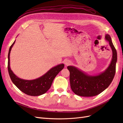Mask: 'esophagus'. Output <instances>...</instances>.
<instances>
[{
  "mask_svg": "<svg viewBox=\"0 0 123 123\" xmlns=\"http://www.w3.org/2000/svg\"><path fill=\"white\" fill-rule=\"evenodd\" d=\"M71 63V61H70L69 60H66L65 62V64L66 66H68L70 65Z\"/></svg>",
  "mask_w": 123,
  "mask_h": 123,
  "instance_id": "obj_1",
  "label": "esophagus"
}]
</instances>
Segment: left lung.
I'll return each mask as SVG.
<instances>
[{
  "instance_id": "1",
  "label": "left lung",
  "mask_w": 123,
  "mask_h": 123,
  "mask_svg": "<svg viewBox=\"0 0 123 123\" xmlns=\"http://www.w3.org/2000/svg\"><path fill=\"white\" fill-rule=\"evenodd\" d=\"M112 49V60L104 72L96 75H90L75 67L69 66L70 86L75 94L84 97H91L99 94L108 87L115 73L117 62V50L109 34L105 35Z\"/></svg>"
}]
</instances>
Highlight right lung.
<instances>
[{
  "mask_svg": "<svg viewBox=\"0 0 123 123\" xmlns=\"http://www.w3.org/2000/svg\"><path fill=\"white\" fill-rule=\"evenodd\" d=\"M15 43V40L11 46L8 53V71L10 77L13 84L24 92L31 96L42 95L49 90L54 78L64 68V64H62L55 66L40 77L33 80H25L19 78L15 74L10 68V55L11 49Z\"/></svg>",
  "mask_w": 123,
  "mask_h": 123,
  "instance_id": "1",
  "label": "right lung"
}]
</instances>
